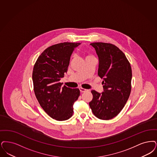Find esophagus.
I'll return each mask as SVG.
<instances>
[{
	"mask_svg": "<svg viewBox=\"0 0 157 157\" xmlns=\"http://www.w3.org/2000/svg\"><path fill=\"white\" fill-rule=\"evenodd\" d=\"M79 90L81 91V92H88V89H84V88H79Z\"/></svg>",
	"mask_w": 157,
	"mask_h": 157,
	"instance_id": "1",
	"label": "esophagus"
}]
</instances>
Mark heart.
<instances>
[{"label":"heart","instance_id":"b5f03b06","mask_svg":"<svg viewBox=\"0 0 157 157\" xmlns=\"http://www.w3.org/2000/svg\"><path fill=\"white\" fill-rule=\"evenodd\" d=\"M92 57H94L93 55H92V54H88L86 55V58H92Z\"/></svg>","mask_w":157,"mask_h":157}]
</instances>
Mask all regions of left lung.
Returning a JSON list of instances; mask_svg holds the SVG:
<instances>
[{
  "label": "left lung",
  "instance_id": "left-lung-1",
  "mask_svg": "<svg viewBox=\"0 0 157 157\" xmlns=\"http://www.w3.org/2000/svg\"><path fill=\"white\" fill-rule=\"evenodd\" d=\"M99 57L98 75L103 78L104 91H91L93 99L89 106L94 116L104 120L117 116L131 93L132 70L124 54L116 45L105 43H93Z\"/></svg>",
  "mask_w": 157,
  "mask_h": 157
}]
</instances>
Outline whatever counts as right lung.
<instances>
[{"instance_id": "1", "label": "right lung", "mask_w": 157, "mask_h": 157, "mask_svg": "<svg viewBox=\"0 0 157 157\" xmlns=\"http://www.w3.org/2000/svg\"><path fill=\"white\" fill-rule=\"evenodd\" d=\"M80 44L65 42L51 45L34 65L32 78L36 97L46 113L58 121L72 117L74 103L80 95L79 89L62 87L59 82L68 71L72 53Z\"/></svg>"}]
</instances>
